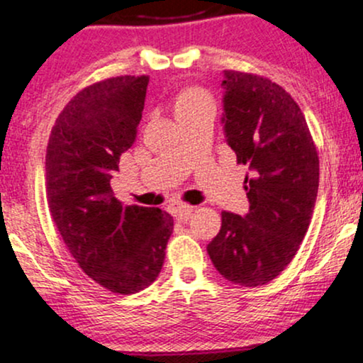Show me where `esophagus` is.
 I'll return each mask as SVG.
<instances>
[{
    "instance_id": "34e87169",
    "label": "esophagus",
    "mask_w": 363,
    "mask_h": 363,
    "mask_svg": "<svg viewBox=\"0 0 363 363\" xmlns=\"http://www.w3.org/2000/svg\"><path fill=\"white\" fill-rule=\"evenodd\" d=\"M193 210L194 206L187 205V203H172V205L169 206L170 215L176 220H181V222H186V220L189 218V215L193 213Z\"/></svg>"
}]
</instances>
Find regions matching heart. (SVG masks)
Listing matches in <instances>:
<instances>
[{
    "label": "heart",
    "mask_w": 363,
    "mask_h": 363,
    "mask_svg": "<svg viewBox=\"0 0 363 363\" xmlns=\"http://www.w3.org/2000/svg\"><path fill=\"white\" fill-rule=\"evenodd\" d=\"M199 109H213L215 111V102L208 91L201 90V89H187L177 97V101H176L177 118L182 114H187V112H194Z\"/></svg>",
    "instance_id": "heart-1"
}]
</instances>
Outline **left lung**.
I'll return each instance as SVG.
<instances>
[{
  "mask_svg": "<svg viewBox=\"0 0 363 363\" xmlns=\"http://www.w3.org/2000/svg\"><path fill=\"white\" fill-rule=\"evenodd\" d=\"M225 135L247 165L249 211L222 213L208 244L215 268L242 286L266 285L297 254L319 187V157L303 112L283 86L261 74L225 72Z\"/></svg>",
  "mask_w": 363,
  "mask_h": 363,
  "instance_id": "1",
  "label": "left lung"
}]
</instances>
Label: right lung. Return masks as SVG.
Here are the masks:
<instances>
[{"instance_id": "right-lung-1", "label": "right lung", "mask_w": 363, "mask_h": 363, "mask_svg": "<svg viewBox=\"0 0 363 363\" xmlns=\"http://www.w3.org/2000/svg\"><path fill=\"white\" fill-rule=\"evenodd\" d=\"M150 78L85 86L57 116L45 153L49 213L74 261L104 289L129 295L157 280L174 218L160 208L123 206L112 174L135 143Z\"/></svg>"}]
</instances>
